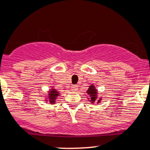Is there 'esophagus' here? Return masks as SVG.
<instances>
[{"label": "esophagus", "instance_id": "esophagus-1", "mask_svg": "<svg viewBox=\"0 0 150 150\" xmlns=\"http://www.w3.org/2000/svg\"><path fill=\"white\" fill-rule=\"evenodd\" d=\"M72 91H78V86H77V85H73V86H72Z\"/></svg>", "mask_w": 150, "mask_h": 150}]
</instances>
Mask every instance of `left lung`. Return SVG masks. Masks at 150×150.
Instances as JSON below:
<instances>
[{
    "label": "left lung",
    "mask_w": 150,
    "mask_h": 150,
    "mask_svg": "<svg viewBox=\"0 0 150 150\" xmlns=\"http://www.w3.org/2000/svg\"><path fill=\"white\" fill-rule=\"evenodd\" d=\"M87 93L89 94L90 97H91V101H95L96 98H97V91L96 90V88H94L93 86H90L89 89L88 90Z\"/></svg>",
    "instance_id": "left-lung-1"
}]
</instances>
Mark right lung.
Returning <instances> with one entry per match:
<instances>
[{
  "instance_id": "right-lung-1",
  "label": "right lung",
  "mask_w": 150,
  "mask_h": 150,
  "mask_svg": "<svg viewBox=\"0 0 150 150\" xmlns=\"http://www.w3.org/2000/svg\"><path fill=\"white\" fill-rule=\"evenodd\" d=\"M50 103H54V100L56 99V97L58 96V92L57 91H55V89H52V91L50 92Z\"/></svg>"
}]
</instances>
